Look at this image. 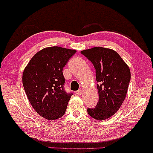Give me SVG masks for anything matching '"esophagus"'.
<instances>
[{"instance_id": "obj_1", "label": "esophagus", "mask_w": 153, "mask_h": 153, "mask_svg": "<svg viewBox=\"0 0 153 153\" xmlns=\"http://www.w3.org/2000/svg\"><path fill=\"white\" fill-rule=\"evenodd\" d=\"M82 93V91L81 89H79V90L77 91H76V94L77 95H81Z\"/></svg>"}]
</instances>
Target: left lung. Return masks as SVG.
<instances>
[{"label": "left lung", "instance_id": "left-lung-1", "mask_svg": "<svg viewBox=\"0 0 153 153\" xmlns=\"http://www.w3.org/2000/svg\"><path fill=\"white\" fill-rule=\"evenodd\" d=\"M93 63L96 71L99 101L95 108H88L91 117L97 120L108 119L124 102L130 81L129 66L116 51L95 47L81 51Z\"/></svg>", "mask_w": 153, "mask_h": 153}]
</instances>
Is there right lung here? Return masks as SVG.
Returning a JSON list of instances; mask_svg holds the SVG:
<instances>
[{
    "label": "right lung",
    "mask_w": 153,
    "mask_h": 153,
    "mask_svg": "<svg viewBox=\"0 0 153 153\" xmlns=\"http://www.w3.org/2000/svg\"><path fill=\"white\" fill-rule=\"evenodd\" d=\"M76 51L58 46L39 51L23 73V85L29 102L39 116L57 120L65 114L72 95L64 89L62 69Z\"/></svg>",
    "instance_id": "1"
}]
</instances>
